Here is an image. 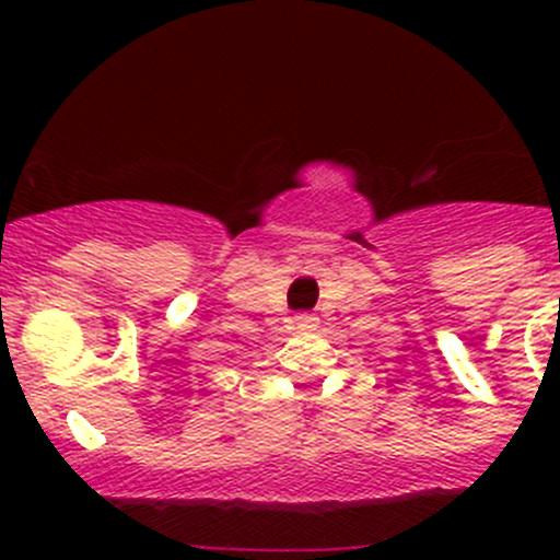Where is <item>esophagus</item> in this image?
I'll list each match as a JSON object with an SVG mask.
<instances>
[{
  "label": "esophagus",
  "mask_w": 560,
  "mask_h": 560,
  "mask_svg": "<svg viewBox=\"0 0 560 560\" xmlns=\"http://www.w3.org/2000/svg\"><path fill=\"white\" fill-rule=\"evenodd\" d=\"M314 322H316V316L314 314H295V325L298 327H314Z\"/></svg>",
  "instance_id": "esophagus-1"
}]
</instances>
